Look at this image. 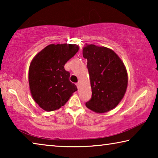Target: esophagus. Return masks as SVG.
I'll list each match as a JSON object with an SVG mask.
<instances>
[{"label": "esophagus", "mask_w": 158, "mask_h": 158, "mask_svg": "<svg viewBox=\"0 0 158 158\" xmlns=\"http://www.w3.org/2000/svg\"><path fill=\"white\" fill-rule=\"evenodd\" d=\"M79 82H78V83H77V84H76V85H77V88H78V89H79Z\"/></svg>", "instance_id": "obj_1"}]
</instances>
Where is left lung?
Masks as SVG:
<instances>
[{
	"instance_id": "obj_1",
	"label": "left lung",
	"mask_w": 158,
	"mask_h": 158,
	"mask_svg": "<svg viewBox=\"0 0 158 158\" xmlns=\"http://www.w3.org/2000/svg\"><path fill=\"white\" fill-rule=\"evenodd\" d=\"M87 59L91 99L85 106L95 113L112 110L123 98L127 87V73L124 63L116 53L105 47L87 44L83 48Z\"/></svg>"
}]
</instances>
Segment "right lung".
<instances>
[{
    "mask_svg": "<svg viewBox=\"0 0 158 158\" xmlns=\"http://www.w3.org/2000/svg\"><path fill=\"white\" fill-rule=\"evenodd\" d=\"M71 44H52L35 56L29 67L28 83L34 101L46 111L64 106L77 88L69 81L65 64L79 51Z\"/></svg>",
    "mask_w": 158,
    "mask_h": 158,
    "instance_id": "right-lung-1",
    "label": "right lung"
}]
</instances>
